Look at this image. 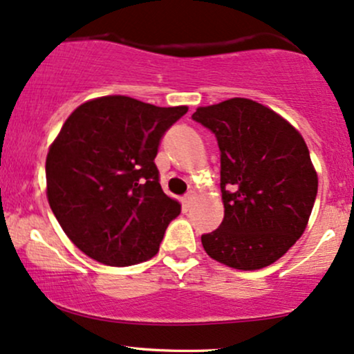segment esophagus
<instances>
[{"label":"esophagus","mask_w":354,"mask_h":354,"mask_svg":"<svg viewBox=\"0 0 354 354\" xmlns=\"http://www.w3.org/2000/svg\"><path fill=\"white\" fill-rule=\"evenodd\" d=\"M195 200H197V194H195V192H194V190H190V192H189V194H187V195H185V197H184V203L187 205V207H190V205H192V203H194V202H195Z\"/></svg>","instance_id":"esophagus-1"}]
</instances>
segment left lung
<instances>
[{
    "label": "left lung",
    "instance_id": "obj_1",
    "mask_svg": "<svg viewBox=\"0 0 354 354\" xmlns=\"http://www.w3.org/2000/svg\"><path fill=\"white\" fill-rule=\"evenodd\" d=\"M195 121L213 131L221 152L220 228L203 234L212 259L239 270L276 263L302 236L318 190L302 134L250 98L198 106Z\"/></svg>",
    "mask_w": 354,
    "mask_h": 354
}]
</instances>
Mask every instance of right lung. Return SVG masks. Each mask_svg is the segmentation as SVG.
<instances>
[{"label": "right lung", "instance_id": "1", "mask_svg": "<svg viewBox=\"0 0 354 354\" xmlns=\"http://www.w3.org/2000/svg\"><path fill=\"white\" fill-rule=\"evenodd\" d=\"M187 111L108 95L65 120L47 152L46 194L65 234L91 259L124 268L157 254L180 203L164 194L154 159Z\"/></svg>", "mask_w": 354, "mask_h": 354}]
</instances>
